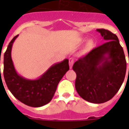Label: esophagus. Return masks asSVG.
<instances>
[{
    "mask_svg": "<svg viewBox=\"0 0 129 129\" xmlns=\"http://www.w3.org/2000/svg\"><path fill=\"white\" fill-rule=\"evenodd\" d=\"M74 63V59L73 58H70L69 59V65H70V68L72 69V68L73 64Z\"/></svg>",
    "mask_w": 129,
    "mask_h": 129,
    "instance_id": "obj_1",
    "label": "esophagus"
}]
</instances>
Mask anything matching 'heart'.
<instances>
[{
	"label": "heart",
	"mask_w": 129,
	"mask_h": 129,
	"mask_svg": "<svg viewBox=\"0 0 129 129\" xmlns=\"http://www.w3.org/2000/svg\"><path fill=\"white\" fill-rule=\"evenodd\" d=\"M94 46V41H92V40H89V41L87 42V44H86V47L88 49H92Z\"/></svg>",
	"instance_id": "1"
}]
</instances>
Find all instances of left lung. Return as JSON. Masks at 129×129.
<instances>
[{
  "label": "left lung",
  "mask_w": 129,
  "mask_h": 129,
  "mask_svg": "<svg viewBox=\"0 0 129 129\" xmlns=\"http://www.w3.org/2000/svg\"><path fill=\"white\" fill-rule=\"evenodd\" d=\"M96 31L106 42L79 58L72 68L76 73L75 86L79 95L88 102L101 104L119 90L126 74V62L117 36L106 29Z\"/></svg>",
  "instance_id": "1"
}]
</instances>
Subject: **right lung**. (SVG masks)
I'll return each mask as SVG.
<instances>
[{
	"label": "right lung",
	"mask_w": 129,
	"mask_h": 129,
	"mask_svg": "<svg viewBox=\"0 0 129 129\" xmlns=\"http://www.w3.org/2000/svg\"><path fill=\"white\" fill-rule=\"evenodd\" d=\"M17 35L9 43L4 55L3 74L9 90L17 100L32 107L48 104L53 98L57 86L69 70V60L65 59L55 63L36 80L25 78L17 74L11 58V50Z\"/></svg>",
	"instance_id": "1"
}]
</instances>
